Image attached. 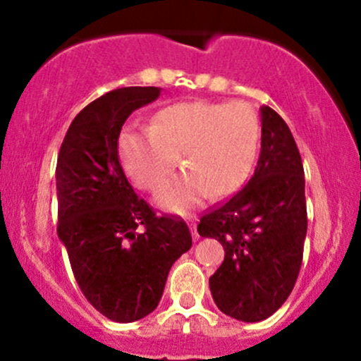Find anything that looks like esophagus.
<instances>
[{"instance_id": "1", "label": "esophagus", "mask_w": 361, "mask_h": 361, "mask_svg": "<svg viewBox=\"0 0 361 361\" xmlns=\"http://www.w3.org/2000/svg\"><path fill=\"white\" fill-rule=\"evenodd\" d=\"M190 228H192V235H194V239L195 241H199V232H197V225H195V221L194 224H190Z\"/></svg>"}]
</instances>
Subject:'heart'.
<instances>
[{"mask_svg": "<svg viewBox=\"0 0 361 361\" xmlns=\"http://www.w3.org/2000/svg\"><path fill=\"white\" fill-rule=\"evenodd\" d=\"M257 145L258 120L250 106L194 101L157 113L150 129H127L120 154L134 183L148 192L166 181L178 157L187 173L171 178L155 202L183 213L202 190L214 197L238 187L253 164Z\"/></svg>", "mask_w": 361, "mask_h": 361, "instance_id": "heart-1", "label": "heart"}]
</instances>
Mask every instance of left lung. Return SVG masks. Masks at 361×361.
Masks as SVG:
<instances>
[{
	"instance_id": "obj_1",
	"label": "left lung",
	"mask_w": 361,
	"mask_h": 361,
	"mask_svg": "<svg viewBox=\"0 0 361 361\" xmlns=\"http://www.w3.org/2000/svg\"><path fill=\"white\" fill-rule=\"evenodd\" d=\"M262 145L245 188L202 214L197 232L221 243L225 258L209 278L221 312L255 323L274 314L292 293L307 232L304 166L292 133L262 106Z\"/></svg>"
}]
</instances>
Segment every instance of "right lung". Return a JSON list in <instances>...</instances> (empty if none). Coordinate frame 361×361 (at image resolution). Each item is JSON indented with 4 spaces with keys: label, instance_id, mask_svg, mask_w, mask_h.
Listing matches in <instances>:
<instances>
[{
    "label": "right lung",
    "instance_id": "1",
    "mask_svg": "<svg viewBox=\"0 0 361 361\" xmlns=\"http://www.w3.org/2000/svg\"><path fill=\"white\" fill-rule=\"evenodd\" d=\"M159 96V87H122L97 97L75 116L57 157V235L87 300L118 323L157 307L171 267L192 246L187 224L157 216L120 166L123 122Z\"/></svg>",
    "mask_w": 361,
    "mask_h": 361
}]
</instances>
